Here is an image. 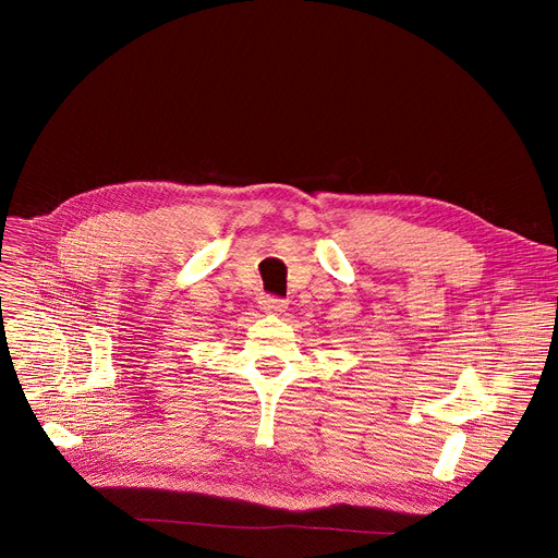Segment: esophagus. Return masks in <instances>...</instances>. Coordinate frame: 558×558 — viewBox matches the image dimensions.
I'll return each instance as SVG.
<instances>
[{
    "label": "esophagus",
    "mask_w": 558,
    "mask_h": 558,
    "mask_svg": "<svg viewBox=\"0 0 558 558\" xmlns=\"http://www.w3.org/2000/svg\"><path fill=\"white\" fill-rule=\"evenodd\" d=\"M262 305H264V310H269V312H284L287 301L278 299V296H264Z\"/></svg>",
    "instance_id": "obj_1"
}]
</instances>
